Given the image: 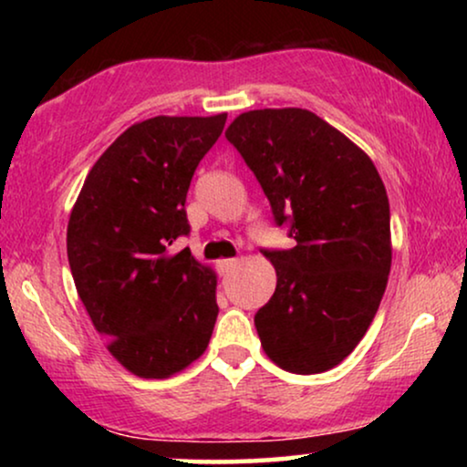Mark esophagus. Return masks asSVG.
Listing matches in <instances>:
<instances>
[{"label": "esophagus", "mask_w": 467, "mask_h": 467, "mask_svg": "<svg viewBox=\"0 0 467 467\" xmlns=\"http://www.w3.org/2000/svg\"><path fill=\"white\" fill-rule=\"evenodd\" d=\"M234 265H235V259H223V261H219V272L221 274L232 272Z\"/></svg>", "instance_id": "1"}]
</instances>
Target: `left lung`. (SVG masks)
Listing matches in <instances>:
<instances>
[{
  "instance_id": "1",
  "label": "left lung",
  "mask_w": 467,
  "mask_h": 467,
  "mask_svg": "<svg viewBox=\"0 0 467 467\" xmlns=\"http://www.w3.org/2000/svg\"><path fill=\"white\" fill-rule=\"evenodd\" d=\"M232 142L296 246L264 254L276 291L254 315L265 355L286 372H327L366 336L391 270L385 184L359 146L302 108L240 114Z\"/></svg>"
}]
</instances>
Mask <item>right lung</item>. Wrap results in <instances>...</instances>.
Masks as SVG:
<instances>
[{"label": "right lung", "instance_id": "obj_1", "mask_svg": "<svg viewBox=\"0 0 467 467\" xmlns=\"http://www.w3.org/2000/svg\"><path fill=\"white\" fill-rule=\"evenodd\" d=\"M227 114L131 125L88 171L67 223V259L93 327L120 366L168 379L213 336L216 274L189 248L187 191Z\"/></svg>", "mask_w": 467, "mask_h": 467}]
</instances>
